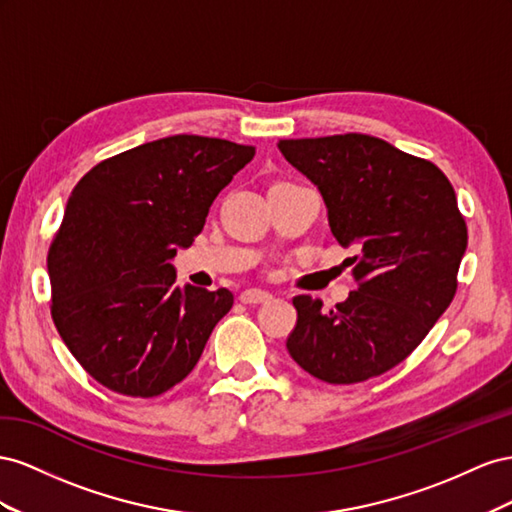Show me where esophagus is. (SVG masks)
Instances as JSON below:
<instances>
[{
    "label": "esophagus",
    "instance_id": "34e87169",
    "mask_svg": "<svg viewBox=\"0 0 512 512\" xmlns=\"http://www.w3.org/2000/svg\"><path fill=\"white\" fill-rule=\"evenodd\" d=\"M270 300H272V294L264 289H246L240 294V302L244 304H266Z\"/></svg>",
    "mask_w": 512,
    "mask_h": 512
}]
</instances>
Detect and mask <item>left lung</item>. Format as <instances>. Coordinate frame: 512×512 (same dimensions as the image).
<instances>
[{
  "instance_id": "left-lung-1",
  "label": "left lung",
  "mask_w": 512,
  "mask_h": 512,
  "mask_svg": "<svg viewBox=\"0 0 512 512\" xmlns=\"http://www.w3.org/2000/svg\"><path fill=\"white\" fill-rule=\"evenodd\" d=\"M281 154L317 184L332 236L354 246L358 283L337 309L296 296L287 352L328 384H358L410 356L457 294L467 246L455 188L431 160L347 133L283 139Z\"/></svg>"
}]
</instances>
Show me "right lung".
Segmentation results:
<instances>
[{"label": "right lung", "instance_id": "obj_1", "mask_svg": "<svg viewBox=\"0 0 512 512\" xmlns=\"http://www.w3.org/2000/svg\"><path fill=\"white\" fill-rule=\"evenodd\" d=\"M253 156V145L173 135L79 180L49 246L51 317L98 384L150 399L195 369L233 294L173 287L169 259L195 242L216 195Z\"/></svg>", "mask_w": 512, "mask_h": 512}]
</instances>
